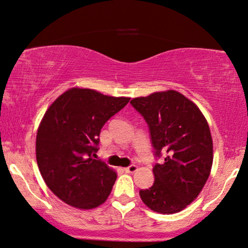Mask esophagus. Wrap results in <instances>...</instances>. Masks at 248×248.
Segmentation results:
<instances>
[{
	"label": "esophagus",
	"mask_w": 248,
	"mask_h": 248,
	"mask_svg": "<svg viewBox=\"0 0 248 248\" xmlns=\"http://www.w3.org/2000/svg\"><path fill=\"white\" fill-rule=\"evenodd\" d=\"M124 170H125V172L133 173V172H135L136 170H137V166L136 165H131V166H128V167L124 168Z\"/></svg>",
	"instance_id": "obj_1"
}]
</instances>
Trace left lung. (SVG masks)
<instances>
[{
  "label": "left lung",
  "instance_id": "obj_1",
  "mask_svg": "<svg viewBox=\"0 0 248 248\" xmlns=\"http://www.w3.org/2000/svg\"><path fill=\"white\" fill-rule=\"evenodd\" d=\"M131 104L148 125L155 156L166 154L165 161L154 166L155 181L140 190V199L155 212H179L210 176L213 143L208 122L192 101L173 90L135 97Z\"/></svg>",
  "mask_w": 248,
  "mask_h": 248
}]
</instances>
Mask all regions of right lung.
<instances>
[{"label":"right lung","instance_id":"right-lung-1","mask_svg":"<svg viewBox=\"0 0 248 248\" xmlns=\"http://www.w3.org/2000/svg\"><path fill=\"white\" fill-rule=\"evenodd\" d=\"M128 101L72 88L45 113L36 136V159L48 188L67 204L89 210L107 201L116 172L91 155L99 149L101 128Z\"/></svg>","mask_w":248,"mask_h":248}]
</instances>
